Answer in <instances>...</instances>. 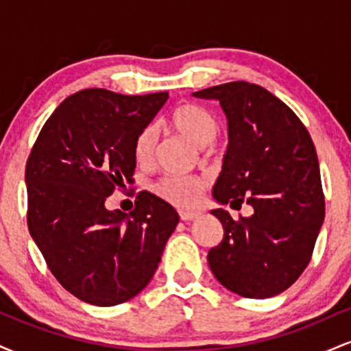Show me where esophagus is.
Returning <instances> with one entry per match:
<instances>
[{
	"label": "esophagus",
	"mask_w": 351,
	"mask_h": 351,
	"mask_svg": "<svg viewBox=\"0 0 351 351\" xmlns=\"http://www.w3.org/2000/svg\"><path fill=\"white\" fill-rule=\"evenodd\" d=\"M201 216V213L199 211H180V217L183 221H195V219H198V217Z\"/></svg>",
	"instance_id": "esophagus-1"
}]
</instances>
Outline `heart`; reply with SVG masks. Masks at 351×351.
<instances>
[{"label": "heart", "instance_id": "b5f03b06", "mask_svg": "<svg viewBox=\"0 0 351 351\" xmlns=\"http://www.w3.org/2000/svg\"><path fill=\"white\" fill-rule=\"evenodd\" d=\"M171 125L188 136L198 147H208L216 140L219 134V125L215 115L208 108L196 106V104H184L171 114ZM156 128L147 125L135 136L134 155L136 163L147 165L152 162L156 148ZM204 188V180L198 176L184 175H167L155 184V191L176 206H193L199 198L201 189Z\"/></svg>", "mask_w": 351, "mask_h": 351}]
</instances>
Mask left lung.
I'll return each mask as SVG.
<instances>
[{"label":"left lung","instance_id":"obj_1","mask_svg":"<svg viewBox=\"0 0 351 351\" xmlns=\"http://www.w3.org/2000/svg\"><path fill=\"white\" fill-rule=\"evenodd\" d=\"M217 100L228 119V150L213 186L219 204L252 208L234 221L213 209L224 237L208 264L224 287L267 299L299 279L312 257L325 217L317 152L299 117L256 84L228 82L193 92Z\"/></svg>","mask_w":351,"mask_h":351}]
</instances>
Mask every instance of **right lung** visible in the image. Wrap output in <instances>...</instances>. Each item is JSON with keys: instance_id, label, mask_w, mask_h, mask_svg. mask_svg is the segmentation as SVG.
I'll use <instances>...</instances> for the list:
<instances>
[{"instance_id": "obj_1", "label": "right lung", "mask_w": 351, "mask_h": 351, "mask_svg": "<svg viewBox=\"0 0 351 351\" xmlns=\"http://www.w3.org/2000/svg\"><path fill=\"white\" fill-rule=\"evenodd\" d=\"M167 99L75 92L52 112L27 158L31 237L59 284L87 304L112 307L142 292L180 221L148 191L130 213L106 208L115 188L132 183L135 136Z\"/></svg>"}]
</instances>
